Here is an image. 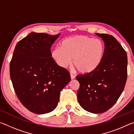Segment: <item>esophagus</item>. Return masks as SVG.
<instances>
[{"mask_svg":"<svg viewBox=\"0 0 134 134\" xmlns=\"http://www.w3.org/2000/svg\"><path fill=\"white\" fill-rule=\"evenodd\" d=\"M70 76H71V79H72H72H74V78H75V76H74L73 74H72L71 73L70 74Z\"/></svg>","mask_w":134,"mask_h":134,"instance_id":"1","label":"esophagus"}]
</instances>
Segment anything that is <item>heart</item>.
<instances>
[{
    "label": "heart",
    "mask_w": 134,
    "mask_h": 134,
    "mask_svg": "<svg viewBox=\"0 0 134 134\" xmlns=\"http://www.w3.org/2000/svg\"><path fill=\"white\" fill-rule=\"evenodd\" d=\"M105 51V46L99 39L76 35L67 38L62 47H55L52 57L60 67L65 68L72 64L79 72L87 74L94 71L100 65Z\"/></svg>",
    "instance_id": "heart-1"
}]
</instances>
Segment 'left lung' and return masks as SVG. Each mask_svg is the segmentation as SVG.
Masks as SVG:
<instances>
[{
  "label": "left lung",
  "instance_id": "8db88e82",
  "mask_svg": "<svg viewBox=\"0 0 134 134\" xmlns=\"http://www.w3.org/2000/svg\"><path fill=\"white\" fill-rule=\"evenodd\" d=\"M105 42V51L100 65L94 71L76 76L80 83L77 98L84 109L100 113L116 102L127 79L128 58L125 49L112 35L96 34Z\"/></svg>",
  "mask_w": 134,
  "mask_h": 134
}]
</instances>
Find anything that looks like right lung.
<instances>
[{
    "label": "right lung",
    "instance_id": "1",
    "mask_svg": "<svg viewBox=\"0 0 134 134\" xmlns=\"http://www.w3.org/2000/svg\"><path fill=\"white\" fill-rule=\"evenodd\" d=\"M31 32L16 45L10 63V76L16 94L27 109L37 114L53 111L70 72L57 64L51 47L59 37Z\"/></svg>",
    "mask_w": 134,
    "mask_h": 134
}]
</instances>
